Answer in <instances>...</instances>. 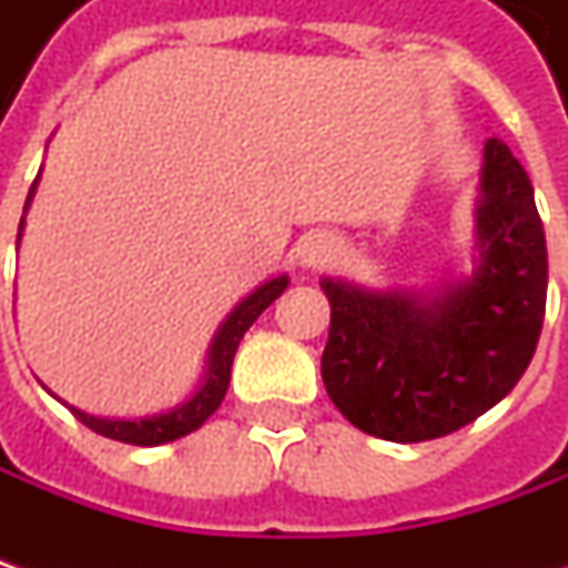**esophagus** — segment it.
Segmentation results:
<instances>
[{
	"mask_svg": "<svg viewBox=\"0 0 568 568\" xmlns=\"http://www.w3.org/2000/svg\"><path fill=\"white\" fill-rule=\"evenodd\" d=\"M335 240L328 236V233H310L303 243H300V250H296V255H300V262L303 265H310V268H316V265H325L332 255H335Z\"/></svg>",
	"mask_w": 568,
	"mask_h": 568,
	"instance_id": "1",
	"label": "esophagus"
}]
</instances>
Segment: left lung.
Listing matches in <instances>:
<instances>
[{
	"mask_svg": "<svg viewBox=\"0 0 568 568\" xmlns=\"http://www.w3.org/2000/svg\"><path fill=\"white\" fill-rule=\"evenodd\" d=\"M332 303L322 382L351 424L388 443L439 439L503 402L535 357L547 310V240L525 166L484 148L477 265L465 281L366 291L322 277Z\"/></svg>",
	"mask_w": 568,
	"mask_h": 568,
	"instance_id": "8db88e82",
	"label": "left lung"
}]
</instances>
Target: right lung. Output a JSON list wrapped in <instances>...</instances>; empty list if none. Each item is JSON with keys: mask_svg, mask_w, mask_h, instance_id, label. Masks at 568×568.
<instances>
[{"mask_svg": "<svg viewBox=\"0 0 568 568\" xmlns=\"http://www.w3.org/2000/svg\"><path fill=\"white\" fill-rule=\"evenodd\" d=\"M33 189H37V180H33L31 192H28V202H24V214L31 207ZM21 230H24V217L18 224V240H21ZM287 274H277L272 281H265L262 287H255L243 303L233 306L217 335L207 347V369L202 385L195 388V395L186 398L183 404H176L173 410H164V414H154V417H135V420H113V417H94V414H84L78 407H69L75 414L81 424L88 429H94L106 439H120V443H129V446H164V443H173L186 433H195L199 426L205 424L207 417L221 407L224 395H227L230 385V366H233V354L240 347L243 335L250 332V325L255 318L262 316L268 306H272L277 296L287 291Z\"/></svg>", "mask_w": 568, "mask_h": 568, "instance_id": "1", "label": "right lung"}]
</instances>
